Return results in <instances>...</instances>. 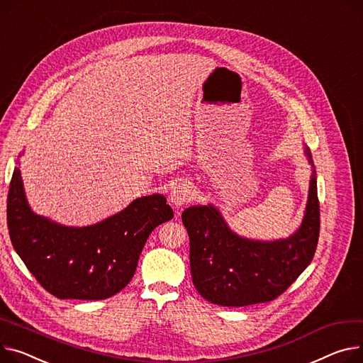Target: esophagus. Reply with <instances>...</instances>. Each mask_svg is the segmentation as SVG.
<instances>
[{"instance_id": "1", "label": "esophagus", "mask_w": 363, "mask_h": 363, "mask_svg": "<svg viewBox=\"0 0 363 363\" xmlns=\"http://www.w3.org/2000/svg\"><path fill=\"white\" fill-rule=\"evenodd\" d=\"M192 199V186L188 181H181L171 189L169 194V201H171L177 208L182 207Z\"/></svg>"}]
</instances>
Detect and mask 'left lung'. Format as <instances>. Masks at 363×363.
I'll return each mask as SVG.
<instances>
[{
    "label": "left lung",
    "mask_w": 363,
    "mask_h": 363,
    "mask_svg": "<svg viewBox=\"0 0 363 363\" xmlns=\"http://www.w3.org/2000/svg\"><path fill=\"white\" fill-rule=\"evenodd\" d=\"M312 166L308 201L299 229L284 239L259 240L240 236L213 204L191 206L182 213L189 236L192 283L208 302L247 306L280 296L311 264L320 236L317 172Z\"/></svg>",
    "instance_id": "8db88e82"
}]
</instances>
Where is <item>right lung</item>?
Wrapping results in <instances>:
<instances>
[{
  "mask_svg": "<svg viewBox=\"0 0 363 363\" xmlns=\"http://www.w3.org/2000/svg\"><path fill=\"white\" fill-rule=\"evenodd\" d=\"M172 217L166 197L152 194L90 226L60 225L30 208L18 167L7 199L16 252L45 291L60 299L99 301L123 291L152 230Z\"/></svg>",
  "mask_w": 363,
  "mask_h": 363,
  "instance_id": "obj_1",
  "label": "right lung"
}]
</instances>
